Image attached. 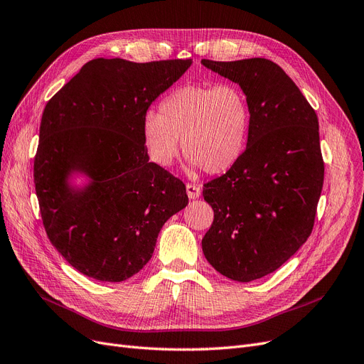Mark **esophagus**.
Instances as JSON below:
<instances>
[{"mask_svg": "<svg viewBox=\"0 0 364 364\" xmlns=\"http://www.w3.org/2000/svg\"><path fill=\"white\" fill-rule=\"evenodd\" d=\"M186 192L191 199H196L200 196V189L195 184H186Z\"/></svg>", "mask_w": 364, "mask_h": 364, "instance_id": "1", "label": "esophagus"}]
</instances>
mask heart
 Segmentation results:
<instances>
[{"label": "heart", "instance_id": "heart-1", "mask_svg": "<svg viewBox=\"0 0 364 364\" xmlns=\"http://www.w3.org/2000/svg\"><path fill=\"white\" fill-rule=\"evenodd\" d=\"M250 124V105L240 87L184 85L161 100L159 114H145L142 144L150 161L169 168L180 154L181 139L192 168L220 175L243 157Z\"/></svg>", "mask_w": 364, "mask_h": 364}]
</instances>
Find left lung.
<instances>
[{
  "label": "left lung",
  "mask_w": 364,
  "mask_h": 364,
  "mask_svg": "<svg viewBox=\"0 0 364 364\" xmlns=\"http://www.w3.org/2000/svg\"><path fill=\"white\" fill-rule=\"evenodd\" d=\"M200 64L240 85L252 111L243 157L204 184L214 220L203 252L220 274L252 282L276 272L312 232L324 183L318 117L270 60Z\"/></svg>",
  "instance_id": "1"
}]
</instances>
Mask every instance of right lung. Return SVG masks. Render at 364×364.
<instances>
[{
	"label": "right lung",
	"instance_id": "right-lung-1",
	"mask_svg": "<svg viewBox=\"0 0 364 364\" xmlns=\"http://www.w3.org/2000/svg\"><path fill=\"white\" fill-rule=\"evenodd\" d=\"M191 64L96 58L46 103L36 193L50 243L79 273L100 282L136 274L161 226L189 204L183 181L146 157L142 121Z\"/></svg>",
	"mask_w": 364,
	"mask_h": 364
}]
</instances>
